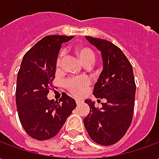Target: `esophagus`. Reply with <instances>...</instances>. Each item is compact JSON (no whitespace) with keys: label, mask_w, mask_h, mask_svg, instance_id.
<instances>
[{"label":"esophagus","mask_w":159,"mask_h":159,"mask_svg":"<svg viewBox=\"0 0 159 159\" xmlns=\"http://www.w3.org/2000/svg\"><path fill=\"white\" fill-rule=\"evenodd\" d=\"M76 102L77 105H79V104H81L82 102H83V100H80V99H76Z\"/></svg>","instance_id":"1"}]
</instances>
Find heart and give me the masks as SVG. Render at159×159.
<instances>
[{
  "mask_svg": "<svg viewBox=\"0 0 159 159\" xmlns=\"http://www.w3.org/2000/svg\"><path fill=\"white\" fill-rule=\"evenodd\" d=\"M75 53L83 66L92 65L94 62L95 55L93 50L85 46H78L75 49ZM63 59V53H60L59 58L57 59V67L59 68L61 66ZM89 80L87 77H76L67 80L66 83V87L70 93L76 95H79L83 93V91L86 89L87 87L89 85Z\"/></svg>",
  "mask_w": 159,
  "mask_h": 159,
  "instance_id": "heart-1",
  "label": "heart"
}]
</instances>
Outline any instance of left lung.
<instances>
[{"label":"left lung","mask_w":159,"mask_h":159,"mask_svg":"<svg viewBox=\"0 0 159 159\" xmlns=\"http://www.w3.org/2000/svg\"><path fill=\"white\" fill-rule=\"evenodd\" d=\"M85 37L101 52L103 70L94 84L93 94L105 99L106 102L101 103V108H95L94 102L85 100L90 112L83 123L94 142L111 146L123 138L132 122L136 89L133 68L122 50L113 43Z\"/></svg>","instance_id":"left-lung-1"}]
</instances>
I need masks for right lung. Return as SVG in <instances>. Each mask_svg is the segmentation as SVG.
<instances>
[{"mask_svg": "<svg viewBox=\"0 0 159 159\" xmlns=\"http://www.w3.org/2000/svg\"><path fill=\"white\" fill-rule=\"evenodd\" d=\"M71 38L45 36L26 52L21 62L17 76V110L24 129L36 140L55 136L76 107L75 100L66 93L59 102L48 99L61 44Z\"/></svg>", "mask_w": 159, "mask_h": 159, "instance_id": "right-lung-1", "label": "right lung"}]
</instances>
